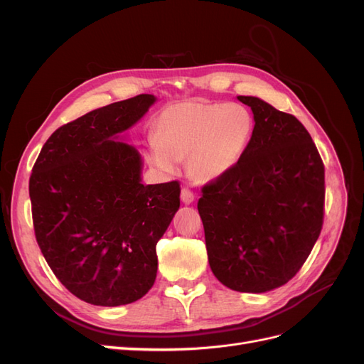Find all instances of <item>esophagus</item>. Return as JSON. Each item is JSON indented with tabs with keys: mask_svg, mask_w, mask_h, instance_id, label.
<instances>
[{
	"mask_svg": "<svg viewBox=\"0 0 364 364\" xmlns=\"http://www.w3.org/2000/svg\"><path fill=\"white\" fill-rule=\"evenodd\" d=\"M194 199H196V196H194V193H193L191 190H188V188H182V190H181V200H182L185 205L193 203Z\"/></svg>",
	"mask_w": 364,
	"mask_h": 364,
	"instance_id": "1",
	"label": "esophagus"
}]
</instances>
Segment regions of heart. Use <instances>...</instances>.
I'll use <instances>...</instances> for the list:
<instances>
[{
	"mask_svg": "<svg viewBox=\"0 0 364 364\" xmlns=\"http://www.w3.org/2000/svg\"><path fill=\"white\" fill-rule=\"evenodd\" d=\"M253 134L255 119L247 107L190 98L161 112L147 158L164 173H176L186 158V171L193 181L214 182L243 159Z\"/></svg>",
	"mask_w": 364,
	"mask_h": 364,
	"instance_id": "b5f03b06",
	"label": "heart"
}]
</instances>
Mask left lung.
<instances>
[{"instance_id":"left-lung-1","label":"left lung","mask_w":364,"mask_h":364,"mask_svg":"<svg viewBox=\"0 0 364 364\" xmlns=\"http://www.w3.org/2000/svg\"><path fill=\"white\" fill-rule=\"evenodd\" d=\"M255 134L237 167L203 186L197 202L208 261L228 289L266 293L287 284L321 235L325 168L296 117L258 97Z\"/></svg>"}]
</instances>
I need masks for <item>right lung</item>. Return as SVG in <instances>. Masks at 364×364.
<instances>
[{
	"mask_svg": "<svg viewBox=\"0 0 364 364\" xmlns=\"http://www.w3.org/2000/svg\"><path fill=\"white\" fill-rule=\"evenodd\" d=\"M158 98L141 94L59 127L43 144L28 193L43 258L79 299L118 306L155 284L156 245L181 206L179 182L142 183L123 135Z\"/></svg>",
	"mask_w": 364,
	"mask_h": 364,
	"instance_id": "1",
	"label": "right lung"
}]
</instances>
